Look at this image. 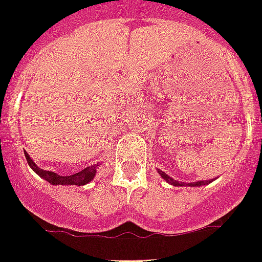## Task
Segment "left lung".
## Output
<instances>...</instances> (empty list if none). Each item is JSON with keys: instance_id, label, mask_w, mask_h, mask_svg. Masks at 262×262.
<instances>
[{"instance_id": "1", "label": "left lung", "mask_w": 262, "mask_h": 262, "mask_svg": "<svg viewBox=\"0 0 262 262\" xmlns=\"http://www.w3.org/2000/svg\"><path fill=\"white\" fill-rule=\"evenodd\" d=\"M159 174L162 175V178H163L164 181H167L168 183H171V185H174V186H183L182 182L175 181V179H172L171 177H168V175L166 174V172L162 171V170H159ZM207 183H211V181H199V182L189 183V186H203V185H207Z\"/></svg>"}]
</instances>
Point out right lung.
Masks as SVG:
<instances>
[{"mask_svg": "<svg viewBox=\"0 0 262 262\" xmlns=\"http://www.w3.org/2000/svg\"><path fill=\"white\" fill-rule=\"evenodd\" d=\"M26 155V159L30 164V167L34 170L38 175H40L43 179H46L47 182H50L51 185H77V186H81V185H85L90 181H92L96 174V166H91V167H85L81 171L76 172V174L67 175V177H62V175H58L57 172L53 171H46L43 168H39L36 164L34 163V160L31 159L27 152H24Z\"/></svg>", "mask_w": 262, "mask_h": 262, "instance_id": "obj_1", "label": "right lung"}]
</instances>
